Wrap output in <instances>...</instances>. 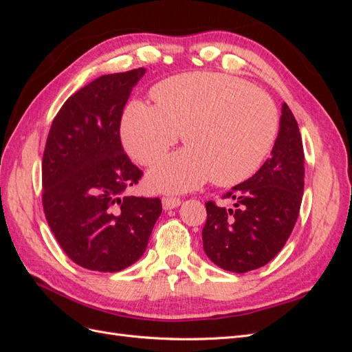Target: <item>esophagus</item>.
Here are the masks:
<instances>
[{
  "instance_id": "1",
  "label": "esophagus",
  "mask_w": 352,
  "mask_h": 352,
  "mask_svg": "<svg viewBox=\"0 0 352 352\" xmlns=\"http://www.w3.org/2000/svg\"><path fill=\"white\" fill-rule=\"evenodd\" d=\"M179 206H180V198H177V197H164L163 198L164 210H172Z\"/></svg>"
}]
</instances>
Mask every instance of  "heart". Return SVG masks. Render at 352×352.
<instances>
[{
    "instance_id": "heart-1",
    "label": "heart",
    "mask_w": 352,
    "mask_h": 352,
    "mask_svg": "<svg viewBox=\"0 0 352 352\" xmlns=\"http://www.w3.org/2000/svg\"><path fill=\"white\" fill-rule=\"evenodd\" d=\"M153 95L157 105H127L122 140L138 163L151 166L182 132L189 146L148 177L160 190L195 189L210 177L220 186L243 182L257 172L278 135V110L269 95L239 78L185 73L158 83Z\"/></svg>"
}]
</instances>
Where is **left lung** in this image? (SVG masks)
<instances>
[{
	"instance_id": "8db88e82",
	"label": "left lung",
	"mask_w": 352,
	"mask_h": 352,
	"mask_svg": "<svg viewBox=\"0 0 352 352\" xmlns=\"http://www.w3.org/2000/svg\"><path fill=\"white\" fill-rule=\"evenodd\" d=\"M304 194V148L300 127L286 104L270 158L257 173L223 198L232 208L206 202L202 243L208 258L233 273H247L273 260L300 214Z\"/></svg>"
}]
</instances>
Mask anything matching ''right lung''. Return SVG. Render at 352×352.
Segmentation results:
<instances>
[{
	"instance_id": "right-lung-1",
	"label": "right lung",
	"mask_w": 352,
	"mask_h": 352,
	"mask_svg": "<svg viewBox=\"0 0 352 352\" xmlns=\"http://www.w3.org/2000/svg\"><path fill=\"white\" fill-rule=\"evenodd\" d=\"M144 67L104 74L63 104L42 157V207L67 257L97 272L141 258L162 199L129 195L142 177L123 151L120 122Z\"/></svg>"
}]
</instances>
